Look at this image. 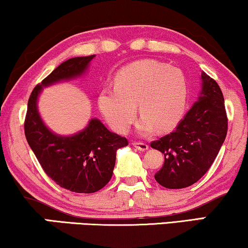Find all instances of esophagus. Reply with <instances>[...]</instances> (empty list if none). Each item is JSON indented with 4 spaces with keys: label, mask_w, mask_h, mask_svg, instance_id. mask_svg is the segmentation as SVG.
Here are the masks:
<instances>
[{
    "label": "esophagus",
    "mask_w": 248,
    "mask_h": 248,
    "mask_svg": "<svg viewBox=\"0 0 248 248\" xmlns=\"http://www.w3.org/2000/svg\"><path fill=\"white\" fill-rule=\"evenodd\" d=\"M132 144H133V147H135L140 151H145L149 149V145L147 143H143V142H133Z\"/></svg>",
    "instance_id": "obj_1"
}]
</instances>
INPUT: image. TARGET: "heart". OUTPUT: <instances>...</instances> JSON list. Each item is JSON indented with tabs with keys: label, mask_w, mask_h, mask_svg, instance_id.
<instances>
[{
	"label": "heart",
	"mask_w": 248,
	"mask_h": 248,
	"mask_svg": "<svg viewBox=\"0 0 248 248\" xmlns=\"http://www.w3.org/2000/svg\"><path fill=\"white\" fill-rule=\"evenodd\" d=\"M116 87H104L98 105L110 126L126 133L139 113L141 134L157 127L168 132L181 122L187 105L188 88L184 74L176 67L154 60L138 61L117 73Z\"/></svg>",
	"instance_id": "1"
}]
</instances>
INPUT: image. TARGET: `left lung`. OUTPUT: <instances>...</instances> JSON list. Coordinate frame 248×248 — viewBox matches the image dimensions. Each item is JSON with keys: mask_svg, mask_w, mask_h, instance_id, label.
<instances>
[{"mask_svg": "<svg viewBox=\"0 0 248 248\" xmlns=\"http://www.w3.org/2000/svg\"><path fill=\"white\" fill-rule=\"evenodd\" d=\"M201 81L198 100L175 131L151 142V148L165 155L155 178L166 188H184L198 182L211 167L226 139L228 121L221 89L205 72Z\"/></svg>", "mask_w": 248, "mask_h": 248, "instance_id": "1", "label": "left lung"}]
</instances>
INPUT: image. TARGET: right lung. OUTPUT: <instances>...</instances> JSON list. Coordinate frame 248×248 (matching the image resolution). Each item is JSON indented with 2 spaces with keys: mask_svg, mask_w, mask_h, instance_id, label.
I'll return each instance as SVG.
<instances>
[{
  "mask_svg": "<svg viewBox=\"0 0 248 248\" xmlns=\"http://www.w3.org/2000/svg\"><path fill=\"white\" fill-rule=\"evenodd\" d=\"M94 55L73 57L56 67L35 87L28 100L25 134L44 171L61 187L76 193H94L110 181L118 149L127 140L110 132L98 118H91L83 130L61 135L44 123L38 99L44 88L81 78Z\"/></svg>",
  "mask_w": 248,
  "mask_h": 248,
  "instance_id": "obj_1",
  "label": "right lung"
}]
</instances>
